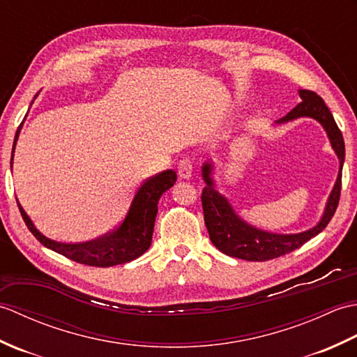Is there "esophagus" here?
Segmentation results:
<instances>
[{"label": "esophagus", "mask_w": 357, "mask_h": 357, "mask_svg": "<svg viewBox=\"0 0 357 357\" xmlns=\"http://www.w3.org/2000/svg\"><path fill=\"white\" fill-rule=\"evenodd\" d=\"M192 172H193V164L190 159H181L179 164H178V174L181 178L188 179L192 176Z\"/></svg>", "instance_id": "esophagus-1"}]
</instances>
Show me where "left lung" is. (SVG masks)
Instances as JSON below:
<instances>
[{"label": "left lung", "mask_w": 357, "mask_h": 357, "mask_svg": "<svg viewBox=\"0 0 357 357\" xmlns=\"http://www.w3.org/2000/svg\"><path fill=\"white\" fill-rule=\"evenodd\" d=\"M299 96L302 101L291 112H288L284 118L278 119L276 126L287 124L299 118L316 119L324 127L331 144V149L335 150L339 159V173L336 183L328 196L327 204H325L319 222L312 227V229L294 234L265 231L248 224L234 211L230 201L216 190V183L213 178L215 164L211 159H208L201 167L202 179L206 183L201 201L204 208V221H206L207 225L210 241L213 242V245L219 252L244 261L261 262L275 259V257L293 252V250L304 245L307 241L317 236L331 221L333 215H335L340 196L342 167L345 161V144L342 133H340L335 118H333L331 112L319 95H316L312 90H299Z\"/></svg>", "instance_id": "obj_1"}]
</instances>
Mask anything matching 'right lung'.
Instances as JSON below:
<instances>
[{"mask_svg":"<svg viewBox=\"0 0 357 357\" xmlns=\"http://www.w3.org/2000/svg\"><path fill=\"white\" fill-rule=\"evenodd\" d=\"M36 96L38 93L35 95V98ZM21 127L22 123L18 127L17 135H15L10 164H13V153L15 147H17V141L20 138ZM174 183H176V172L173 170H164L162 173H158L155 176L149 178L138 188V192L135 193L124 221L119 224L116 230L104 234V236L98 239L87 242H75V244H72V242H58L44 236L36 229L32 219L29 218L26 210L21 207L20 201L17 202L27 229L32 231L33 236L44 247L69 257V259L75 262L92 265V267H113V265L130 262L147 252L151 244V234H153L159 198H161L162 193L172 188Z\"/></svg>","mask_w":357,"mask_h":357,"instance_id":"1","label":"right lung"}]
</instances>
